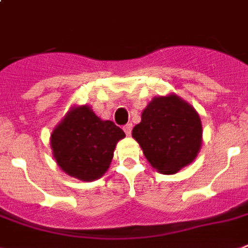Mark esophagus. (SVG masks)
Instances as JSON below:
<instances>
[{
    "instance_id": "34e87169",
    "label": "esophagus",
    "mask_w": 248,
    "mask_h": 248,
    "mask_svg": "<svg viewBox=\"0 0 248 248\" xmlns=\"http://www.w3.org/2000/svg\"><path fill=\"white\" fill-rule=\"evenodd\" d=\"M124 134L127 135V136H130L131 131H132V124H124Z\"/></svg>"
}]
</instances>
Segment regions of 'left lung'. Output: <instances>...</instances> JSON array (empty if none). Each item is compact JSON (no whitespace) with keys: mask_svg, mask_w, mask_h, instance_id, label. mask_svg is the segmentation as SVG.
<instances>
[{"mask_svg":"<svg viewBox=\"0 0 248 248\" xmlns=\"http://www.w3.org/2000/svg\"><path fill=\"white\" fill-rule=\"evenodd\" d=\"M201 136L199 114L177 95L154 98L132 130L145 158L164 174L177 173L196 158Z\"/></svg>","mask_w":248,"mask_h":248,"instance_id":"1","label":"left lung"}]
</instances>
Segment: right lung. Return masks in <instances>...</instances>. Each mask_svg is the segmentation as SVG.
I'll use <instances>...</instances> for the list:
<instances>
[{"instance_id": "add662e5", "label": "right lung", "mask_w": 248, "mask_h": 248, "mask_svg": "<svg viewBox=\"0 0 248 248\" xmlns=\"http://www.w3.org/2000/svg\"><path fill=\"white\" fill-rule=\"evenodd\" d=\"M122 128L102 121L88 106L72 109L51 135L56 162L67 174L94 181L104 174L113 158Z\"/></svg>"}]
</instances>
